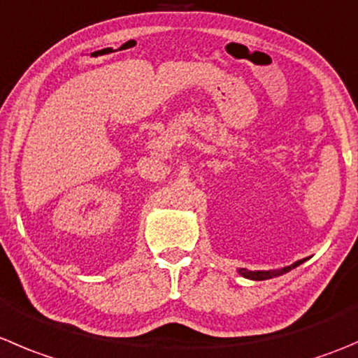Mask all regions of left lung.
Masks as SVG:
<instances>
[{
  "label": "left lung",
  "mask_w": 358,
  "mask_h": 358,
  "mask_svg": "<svg viewBox=\"0 0 358 358\" xmlns=\"http://www.w3.org/2000/svg\"><path fill=\"white\" fill-rule=\"evenodd\" d=\"M301 262H303V260H299V262H296V264H292V266L285 267L283 271H285V273L290 271V269H294V267H296V266H299ZM283 271H280V273H283ZM239 273H241L243 276H246V278H250V280H267V278H271V276L278 275V273H269V271H246V269H239Z\"/></svg>",
  "instance_id": "8db88e82"
}]
</instances>
